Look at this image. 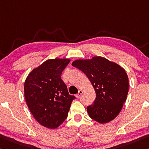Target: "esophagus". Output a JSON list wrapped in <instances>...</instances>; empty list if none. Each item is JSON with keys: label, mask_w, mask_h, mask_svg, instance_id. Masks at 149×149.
I'll return each instance as SVG.
<instances>
[{"label": "esophagus", "mask_w": 149, "mask_h": 149, "mask_svg": "<svg viewBox=\"0 0 149 149\" xmlns=\"http://www.w3.org/2000/svg\"><path fill=\"white\" fill-rule=\"evenodd\" d=\"M82 93H83V91H82L81 90H79V91H78V93H77L76 94V95H75V97H76L77 98H79V97L82 95Z\"/></svg>", "instance_id": "1"}]
</instances>
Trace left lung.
Returning a JSON list of instances; mask_svg holds the SVG:
<instances>
[{
    "label": "left lung",
    "instance_id": "8db88e82",
    "mask_svg": "<svg viewBox=\"0 0 149 149\" xmlns=\"http://www.w3.org/2000/svg\"><path fill=\"white\" fill-rule=\"evenodd\" d=\"M72 65L87 75L95 91L93 104L87 107L89 117L100 123L114 119L121 111L129 91V79L125 70L100 56L90 60L74 61Z\"/></svg>",
    "mask_w": 149,
    "mask_h": 149
}]
</instances>
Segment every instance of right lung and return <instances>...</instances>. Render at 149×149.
<instances>
[{
	"mask_svg": "<svg viewBox=\"0 0 149 149\" xmlns=\"http://www.w3.org/2000/svg\"><path fill=\"white\" fill-rule=\"evenodd\" d=\"M68 59L44 62L28 75L24 83V96L28 108L36 121L56 129L68 117L74 95L68 93L61 75L70 63Z\"/></svg>",
	"mask_w": 149,
	"mask_h": 149,
	"instance_id": "right-lung-1",
	"label": "right lung"
}]
</instances>
